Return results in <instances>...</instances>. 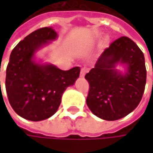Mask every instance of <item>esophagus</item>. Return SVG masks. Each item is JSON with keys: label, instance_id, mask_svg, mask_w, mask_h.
Here are the masks:
<instances>
[{"label": "esophagus", "instance_id": "34e87169", "mask_svg": "<svg viewBox=\"0 0 153 153\" xmlns=\"http://www.w3.org/2000/svg\"><path fill=\"white\" fill-rule=\"evenodd\" d=\"M87 72H88V69H87V68H82V69L80 70V74H79V76L81 77V78H84V76H85V74H86Z\"/></svg>", "mask_w": 153, "mask_h": 153}]
</instances>
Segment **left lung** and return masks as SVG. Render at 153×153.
<instances>
[{
  "label": "left lung",
  "instance_id": "1",
  "mask_svg": "<svg viewBox=\"0 0 153 153\" xmlns=\"http://www.w3.org/2000/svg\"><path fill=\"white\" fill-rule=\"evenodd\" d=\"M118 64L125 67L121 72ZM89 83L87 105L98 118L117 120L139 105L146 83L142 50L129 38L120 37L102 53L96 65L85 75Z\"/></svg>",
  "mask_w": 153,
  "mask_h": 153
}]
</instances>
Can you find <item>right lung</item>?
I'll return each instance as SVG.
<instances>
[{
	"label": "right lung",
	"mask_w": 153,
	"mask_h": 153,
	"mask_svg": "<svg viewBox=\"0 0 153 153\" xmlns=\"http://www.w3.org/2000/svg\"><path fill=\"white\" fill-rule=\"evenodd\" d=\"M52 27L38 29L13 48L6 70L5 87L9 102L20 117L40 121L56 113L65 90L79 76V67L63 71L37 61L35 54L56 40ZM1 88V82H0Z\"/></svg>",
	"instance_id": "1"
}]
</instances>
